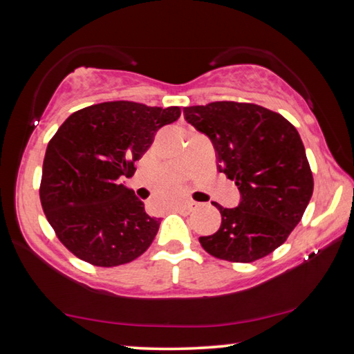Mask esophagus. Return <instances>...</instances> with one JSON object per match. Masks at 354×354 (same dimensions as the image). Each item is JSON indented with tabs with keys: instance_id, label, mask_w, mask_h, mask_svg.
<instances>
[{
	"instance_id": "obj_1",
	"label": "esophagus",
	"mask_w": 354,
	"mask_h": 354,
	"mask_svg": "<svg viewBox=\"0 0 354 354\" xmlns=\"http://www.w3.org/2000/svg\"><path fill=\"white\" fill-rule=\"evenodd\" d=\"M195 206H196V203H190L189 201V203H184V205L176 206V211L181 212V214H190L195 209Z\"/></svg>"
}]
</instances>
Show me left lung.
I'll return each mask as SVG.
<instances>
[{
  "instance_id": "left-lung-1",
  "label": "left lung",
  "mask_w": 354,
  "mask_h": 354,
  "mask_svg": "<svg viewBox=\"0 0 354 354\" xmlns=\"http://www.w3.org/2000/svg\"><path fill=\"white\" fill-rule=\"evenodd\" d=\"M185 120L212 140L218 171L234 181L241 205L214 203L221 225L201 247L217 259L254 262L281 247L309 205L313 171L295 127L253 103L214 101L184 107Z\"/></svg>"
}]
</instances>
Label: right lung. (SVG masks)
<instances>
[{
  "label": "right lung",
  "mask_w": 354,
  "mask_h": 354,
  "mask_svg": "<svg viewBox=\"0 0 354 354\" xmlns=\"http://www.w3.org/2000/svg\"><path fill=\"white\" fill-rule=\"evenodd\" d=\"M181 107L106 101L71 113L48 142L40 179L46 220L70 253L95 267H117L145 253L160 218L149 217L120 184Z\"/></svg>",
  "instance_id": "1"
}]
</instances>
